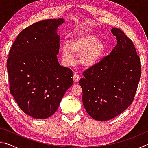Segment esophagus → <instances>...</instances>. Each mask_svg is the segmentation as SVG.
<instances>
[{"instance_id": "1", "label": "esophagus", "mask_w": 148, "mask_h": 148, "mask_svg": "<svg viewBox=\"0 0 148 148\" xmlns=\"http://www.w3.org/2000/svg\"><path fill=\"white\" fill-rule=\"evenodd\" d=\"M80 78H81V77L79 76V74H74V76H73V79H74V82H78L79 80L80 79Z\"/></svg>"}]
</instances>
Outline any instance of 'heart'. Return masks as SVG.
I'll return each mask as SVG.
<instances>
[{
  "label": "heart",
  "instance_id": "obj_1",
  "mask_svg": "<svg viewBox=\"0 0 148 148\" xmlns=\"http://www.w3.org/2000/svg\"><path fill=\"white\" fill-rule=\"evenodd\" d=\"M106 52L105 44L91 33L79 34L75 36L69 46L62 48V57L67 64L74 61V54L81 55L80 62L84 67L89 68L101 61Z\"/></svg>",
  "mask_w": 148,
  "mask_h": 148
}]
</instances>
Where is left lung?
<instances>
[{"mask_svg": "<svg viewBox=\"0 0 148 148\" xmlns=\"http://www.w3.org/2000/svg\"><path fill=\"white\" fill-rule=\"evenodd\" d=\"M117 44L110 55L84 71L79 84L82 101L92 118L108 121L133 102L141 76V63L132 40L121 30L112 29Z\"/></svg>", "mask_w": 148, "mask_h": 148, "instance_id": "8db88e82", "label": "left lung"}]
</instances>
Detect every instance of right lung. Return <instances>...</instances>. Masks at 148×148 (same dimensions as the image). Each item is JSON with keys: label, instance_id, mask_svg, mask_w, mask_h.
<instances>
[{"label": "right lung", "instance_id": "right-lung-1", "mask_svg": "<svg viewBox=\"0 0 148 148\" xmlns=\"http://www.w3.org/2000/svg\"><path fill=\"white\" fill-rule=\"evenodd\" d=\"M63 23L60 18L33 23L20 32L10 50V91L22 111L33 118L52 116L73 84L72 70L61 66L57 57V29Z\"/></svg>", "mask_w": 148, "mask_h": 148}]
</instances>
